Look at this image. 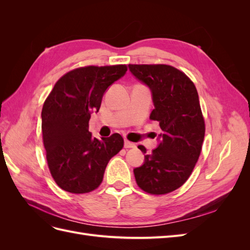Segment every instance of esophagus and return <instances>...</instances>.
<instances>
[{"label":"esophagus","instance_id":"obj_1","mask_svg":"<svg viewBox=\"0 0 250 250\" xmlns=\"http://www.w3.org/2000/svg\"><path fill=\"white\" fill-rule=\"evenodd\" d=\"M124 147H125V148H135V145H134V144H133L132 142H129V141L125 140V142H124Z\"/></svg>","mask_w":250,"mask_h":250}]
</instances>
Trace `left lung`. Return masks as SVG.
I'll return each mask as SVG.
<instances>
[{
  "mask_svg": "<svg viewBox=\"0 0 250 250\" xmlns=\"http://www.w3.org/2000/svg\"><path fill=\"white\" fill-rule=\"evenodd\" d=\"M130 72L152 92L150 120L162 129L161 143L145 163L133 170L144 192L165 195L177 190L191 176L201 153L206 123L193 81L168 64H129ZM143 153L147 149L138 146Z\"/></svg>",
  "mask_w": 250,
  "mask_h": 250,
  "instance_id": "1",
  "label": "left lung"
}]
</instances>
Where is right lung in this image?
Wrapping results in <instances>:
<instances>
[{
	"instance_id": "right-lung-1",
	"label": "right lung",
	"mask_w": 250,
	"mask_h": 250,
	"mask_svg": "<svg viewBox=\"0 0 250 250\" xmlns=\"http://www.w3.org/2000/svg\"><path fill=\"white\" fill-rule=\"evenodd\" d=\"M127 71L126 64L87 65L64 74L44 100L42 131L48 167L62 190L89 193L99 187L112 156L122 150L119 133L99 141L88 131L90 115L101 106L106 88Z\"/></svg>"
}]
</instances>
